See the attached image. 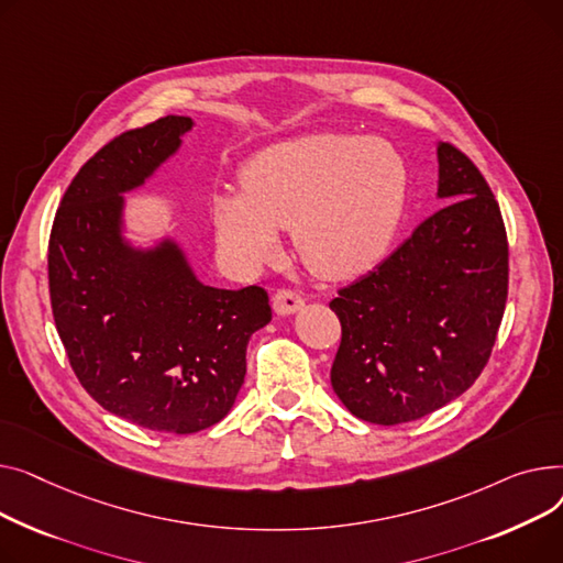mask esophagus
<instances>
[{
	"mask_svg": "<svg viewBox=\"0 0 563 563\" xmlns=\"http://www.w3.org/2000/svg\"><path fill=\"white\" fill-rule=\"evenodd\" d=\"M305 307V297L297 292V290H279L275 297H273V309L279 313V316H292Z\"/></svg>",
	"mask_w": 563,
	"mask_h": 563,
	"instance_id": "1",
	"label": "esophagus"
}]
</instances>
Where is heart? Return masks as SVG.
<instances>
[{
    "label": "heart",
    "mask_w": 563,
    "mask_h": 563,
    "mask_svg": "<svg viewBox=\"0 0 563 563\" xmlns=\"http://www.w3.org/2000/svg\"><path fill=\"white\" fill-rule=\"evenodd\" d=\"M409 190L402 152L361 134H313L254 154L241 190L211 197L224 258L254 271L279 254V229H292L302 261L324 279L368 271L398 234Z\"/></svg>",
    "instance_id": "obj_1"
}]
</instances>
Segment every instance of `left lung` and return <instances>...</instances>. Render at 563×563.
<instances>
[{"instance_id":"1","label":"left lung","mask_w":563,"mask_h":563,"mask_svg":"<svg viewBox=\"0 0 563 563\" xmlns=\"http://www.w3.org/2000/svg\"><path fill=\"white\" fill-rule=\"evenodd\" d=\"M437 158V197L448 205L329 305L343 329L334 393L375 424L418 420L468 390L505 313L500 207L466 154L439 143Z\"/></svg>"}]
</instances>
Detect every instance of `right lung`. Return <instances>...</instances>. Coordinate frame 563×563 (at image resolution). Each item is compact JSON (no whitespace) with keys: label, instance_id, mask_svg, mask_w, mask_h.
I'll use <instances>...</instances> for the list:
<instances>
[{"label":"right lung","instance_id":"obj_1","mask_svg":"<svg viewBox=\"0 0 563 563\" xmlns=\"http://www.w3.org/2000/svg\"><path fill=\"white\" fill-rule=\"evenodd\" d=\"M192 126L165 115L99 150L63 195L47 256L54 322L81 386L107 411L168 434H195L231 411L250 336L273 318L258 286H207L175 236H126L124 195Z\"/></svg>","mask_w":563,"mask_h":563}]
</instances>
